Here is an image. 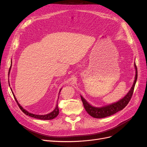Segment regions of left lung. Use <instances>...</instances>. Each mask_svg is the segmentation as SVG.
<instances>
[{"instance_id":"left-lung-1","label":"left lung","mask_w":147,"mask_h":147,"mask_svg":"<svg viewBox=\"0 0 147 147\" xmlns=\"http://www.w3.org/2000/svg\"><path fill=\"white\" fill-rule=\"evenodd\" d=\"M135 67L136 69V75H135V79L134 82V84H133L131 89L130 90L128 93L119 101H118L114 103L108 105H107V106L102 107L100 108H97L91 105H90V103H88L81 96V98L83 103V105L84 107V108L87 112V113L90 115L96 118H105L117 113V112L122 110L127 106V105L129 103V101L131 98L133 93H134L135 84L136 82V80L138 78V71H137V67L135 63Z\"/></svg>"}]
</instances>
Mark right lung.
Wrapping results in <instances>:
<instances>
[{
    "label": "right lung",
    "mask_w": 147,
    "mask_h": 147,
    "mask_svg": "<svg viewBox=\"0 0 147 147\" xmlns=\"http://www.w3.org/2000/svg\"><path fill=\"white\" fill-rule=\"evenodd\" d=\"M11 66H10V69H11ZM11 91L12 92V90L11 88ZM61 90H60V92ZM60 92H59V93H60ZM12 93L13 96V97H14V99H15V100H16L17 103L18 104V105L19 108H20V109L22 110V111L23 112V113H24L26 115H29V116H30V117H33V118H37V119H39V120H52V119H53V118H54L55 117H56L59 115V107H58L57 104V105H56V107H55V108L54 109V111H53V112H51V113H49V114H46V115H35V114H33L30 113H29V112H28V111H27L26 109H23V108L19 104V103L18 102V101H17V99H16V97L15 95L13 94V92H12Z\"/></svg>",
    "instance_id": "right-lung-1"
}]
</instances>
